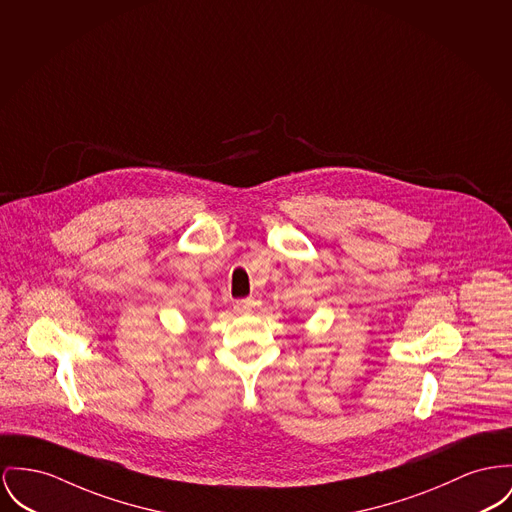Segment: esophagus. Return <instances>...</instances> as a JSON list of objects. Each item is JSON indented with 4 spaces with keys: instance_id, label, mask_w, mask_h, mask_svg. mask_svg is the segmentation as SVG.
<instances>
[{
    "instance_id": "obj_1",
    "label": "esophagus",
    "mask_w": 512,
    "mask_h": 512,
    "mask_svg": "<svg viewBox=\"0 0 512 512\" xmlns=\"http://www.w3.org/2000/svg\"><path fill=\"white\" fill-rule=\"evenodd\" d=\"M256 307V301L252 299V297H248V299H240L235 303V310L237 312H252V308Z\"/></svg>"
}]
</instances>
